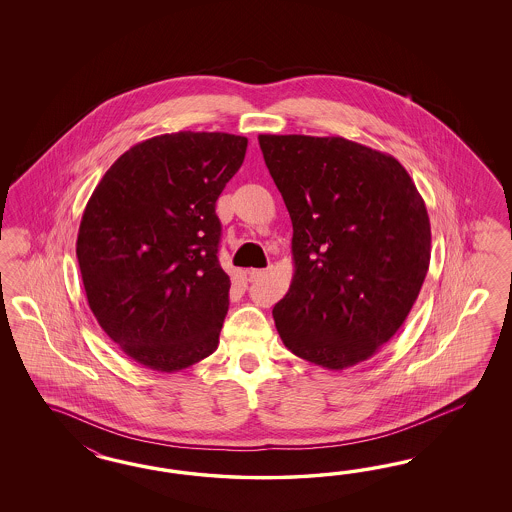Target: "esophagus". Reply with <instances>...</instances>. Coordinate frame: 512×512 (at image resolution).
I'll list each match as a JSON object with an SVG mask.
<instances>
[{
	"label": "esophagus",
	"mask_w": 512,
	"mask_h": 512,
	"mask_svg": "<svg viewBox=\"0 0 512 512\" xmlns=\"http://www.w3.org/2000/svg\"><path fill=\"white\" fill-rule=\"evenodd\" d=\"M268 270H270V268H261V270H255V268H253V270H249L248 272L249 279H251V281H257V279L264 278V276L268 274Z\"/></svg>",
	"instance_id": "obj_1"
}]
</instances>
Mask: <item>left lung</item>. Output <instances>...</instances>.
Listing matches in <instances>:
<instances>
[{
	"label": "left lung",
	"mask_w": 512,
	"mask_h": 512,
	"mask_svg": "<svg viewBox=\"0 0 512 512\" xmlns=\"http://www.w3.org/2000/svg\"><path fill=\"white\" fill-rule=\"evenodd\" d=\"M293 221L295 276L274 306L285 347L326 370L375 355L407 319L432 231L402 163L343 137L259 135Z\"/></svg>",
	"instance_id": "obj_1"
}]
</instances>
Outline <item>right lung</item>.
I'll use <instances>...</instances> for the list:
<instances>
[{
    "label": "right lung",
    "mask_w": 512,
    "mask_h": 512,
    "mask_svg": "<svg viewBox=\"0 0 512 512\" xmlns=\"http://www.w3.org/2000/svg\"><path fill=\"white\" fill-rule=\"evenodd\" d=\"M248 139L180 131L120 155L93 189L77 259L99 326L155 372L189 368L217 349L231 279L217 261L216 201Z\"/></svg>",
    "instance_id": "obj_1"
}]
</instances>
